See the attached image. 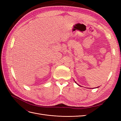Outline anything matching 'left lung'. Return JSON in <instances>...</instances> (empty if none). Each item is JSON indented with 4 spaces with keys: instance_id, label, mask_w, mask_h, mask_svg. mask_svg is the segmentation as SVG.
I'll return each instance as SVG.
<instances>
[{
    "instance_id": "left-lung-1",
    "label": "left lung",
    "mask_w": 121,
    "mask_h": 121,
    "mask_svg": "<svg viewBox=\"0 0 121 121\" xmlns=\"http://www.w3.org/2000/svg\"><path fill=\"white\" fill-rule=\"evenodd\" d=\"M79 85V86H80L79 85Z\"/></svg>"
}]
</instances>
